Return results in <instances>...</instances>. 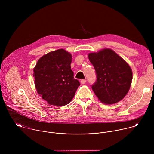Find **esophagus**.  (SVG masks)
I'll list each match as a JSON object with an SVG mask.
<instances>
[{
    "label": "esophagus",
    "mask_w": 154,
    "mask_h": 154,
    "mask_svg": "<svg viewBox=\"0 0 154 154\" xmlns=\"http://www.w3.org/2000/svg\"><path fill=\"white\" fill-rule=\"evenodd\" d=\"M86 79H82L80 81V83H81V84H84L86 83Z\"/></svg>",
    "instance_id": "34e87169"
}]
</instances>
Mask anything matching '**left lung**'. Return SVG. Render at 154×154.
<instances>
[{
    "label": "left lung",
    "instance_id": "1",
    "mask_svg": "<svg viewBox=\"0 0 154 154\" xmlns=\"http://www.w3.org/2000/svg\"><path fill=\"white\" fill-rule=\"evenodd\" d=\"M88 58L96 73V81L91 88L104 103L113 104L121 100L128 93L132 71L129 65L112 49L90 53Z\"/></svg>",
    "mask_w": 154,
    "mask_h": 154
}]
</instances>
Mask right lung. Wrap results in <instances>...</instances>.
<instances>
[{
    "label": "right lung",
    "instance_id": "obj_1",
    "mask_svg": "<svg viewBox=\"0 0 154 154\" xmlns=\"http://www.w3.org/2000/svg\"><path fill=\"white\" fill-rule=\"evenodd\" d=\"M72 55L61 49L42 56L33 69L36 91L51 105L64 106L74 97L80 86L71 69Z\"/></svg>",
    "mask_w": 154,
    "mask_h": 154
}]
</instances>
